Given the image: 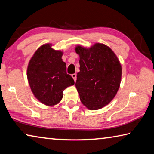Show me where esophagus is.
<instances>
[{
    "mask_svg": "<svg viewBox=\"0 0 154 154\" xmlns=\"http://www.w3.org/2000/svg\"><path fill=\"white\" fill-rule=\"evenodd\" d=\"M71 76H72V78H73V79H74L75 82H76V80H77V74H76V73L72 74Z\"/></svg>",
    "mask_w": 154,
    "mask_h": 154,
    "instance_id": "34e87169",
    "label": "esophagus"
}]
</instances>
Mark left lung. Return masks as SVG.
<instances>
[{"label":"left lung","mask_w":154,"mask_h":154,"mask_svg":"<svg viewBox=\"0 0 154 154\" xmlns=\"http://www.w3.org/2000/svg\"><path fill=\"white\" fill-rule=\"evenodd\" d=\"M79 70L75 86L83 105L98 110L113 100L120 85L122 66L112 49L102 43L90 48L77 45Z\"/></svg>","instance_id":"obj_1"}]
</instances>
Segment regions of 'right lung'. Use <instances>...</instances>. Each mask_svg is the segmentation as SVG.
Here are the masks:
<instances>
[{"label":"right lung","instance_id":"1","mask_svg":"<svg viewBox=\"0 0 154 154\" xmlns=\"http://www.w3.org/2000/svg\"><path fill=\"white\" fill-rule=\"evenodd\" d=\"M51 46L50 43L41 46L31 58L27 69L28 83L34 96L47 106L59 103L63 90L75 83L66 73V65L62 59L63 52Z\"/></svg>","mask_w":154,"mask_h":154}]
</instances>
